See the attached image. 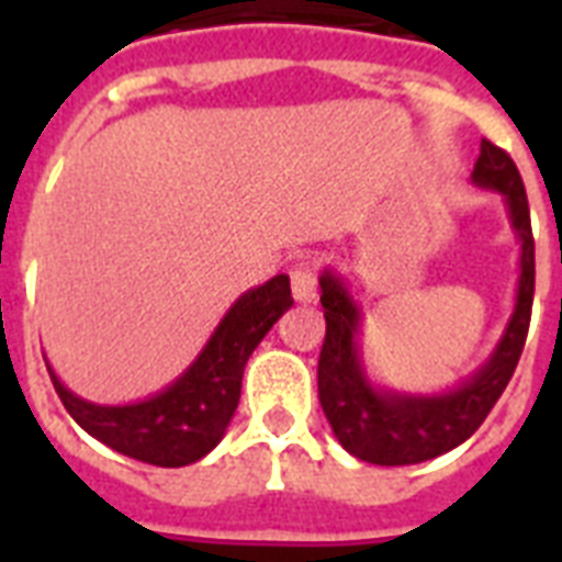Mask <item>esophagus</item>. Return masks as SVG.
Returning <instances> with one entry per match:
<instances>
[{"instance_id": "34e87169", "label": "esophagus", "mask_w": 562, "mask_h": 562, "mask_svg": "<svg viewBox=\"0 0 562 562\" xmlns=\"http://www.w3.org/2000/svg\"><path fill=\"white\" fill-rule=\"evenodd\" d=\"M291 294L297 303H315L317 300V273L308 262L291 268Z\"/></svg>"}]
</instances>
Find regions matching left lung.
<instances>
[{
  "label": "left lung",
  "mask_w": 562,
  "mask_h": 562,
  "mask_svg": "<svg viewBox=\"0 0 562 562\" xmlns=\"http://www.w3.org/2000/svg\"><path fill=\"white\" fill-rule=\"evenodd\" d=\"M472 183L505 198L507 218L519 241V285L514 315L498 338L496 350L470 379L440 393L387 391L370 379L361 356V312L350 285L335 268L321 273L326 338L317 361V396L338 443L359 461L379 467L431 461L461 446L487 419L502 391L510 382L533 303V236L528 194L516 162L490 139H481V154L472 169Z\"/></svg>",
  "instance_id": "obj_1"
}]
</instances>
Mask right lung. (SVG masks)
<instances>
[{
    "label": "right lung",
    "instance_id": "right-lung-1",
    "mask_svg": "<svg viewBox=\"0 0 562 562\" xmlns=\"http://www.w3.org/2000/svg\"><path fill=\"white\" fill-rule=\"evenodd\" d=\"M291 306L285 273L245 291L221 317L198 359L169 387L127 405L81 400L57 379L48 361L46 368L64 408L87 435L134 461L189 467L221 443L238 408L247 359Z\"/></svg>",
    "mask_w": 562,
    "mask_h": 562
}]
</instances>
